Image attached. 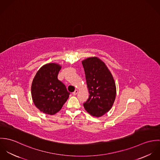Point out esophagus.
Wrapping results in <instances>:
<instances>
[{
  "mask_svg": "<svg viewBox=\"0 0 160 160\" xmlns=\"http://www.w3.org/2000/svg\"><path fill=\"white\" fill-rule=\"evenodd\" d=\"M78 93V90H75L74 92H72V95H77Z\"/></svg>",
  "mask_w": 160,
  "mask_h": 160,
  "instance_id": "1",
  "label": "esophagus"
}]
</instances>
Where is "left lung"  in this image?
Instances as JSON below:
<instances>
[{"instance_id":"1","label":"left lung","mask_w":160,"mask_h":160,"mask_svg":"<svg viewBox=\"0 0 160 160\" xmlns=\"http://www.w3.org/2000/svg\"><path fill=\"white\" fill-rule=\"evenodd\" d=\"M89 97L84 103L85 110L95 117L108 112L114 103L116 88L114 78L105 63L96 57L82 61Z\"/></svg>"}]
</instances>
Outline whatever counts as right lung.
I'll return each instance as SVG.
<instances>
[{"label":"right lung","instance_id":"1","mask_svg":"<svg viewBox=\"0 0 160 160\" xmlns=\"http://www.w3.org/2000/svg\"><path fill=\"white\" fill-rule=\"evenodd\" d=\"M62 66L47 63L36 72L31 84V96L35 106L42 113L53 115L58 112L70 93L58 79Z\"/></svg>","mask_w":160,"mask_h":160}]
</instances>
